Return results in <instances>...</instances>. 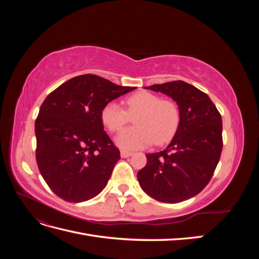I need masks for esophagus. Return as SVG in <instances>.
<instances>
[{
    "label": "esophagus",
    "mask_w": 259,
    "mask_h": 259,
    "mask_svg": "<svg viewBox=\"0 0 259 259\" xmlns=\"http://www.w3.org/2000/svg\"><path fill=\"white\" fill-rule=\"evenodd\" d=\"M132 154H133V152L127 151V150H122L121 151V156H122V158H128V156H131Z\"/></svg>",
    "instance_id": "obj_1"
}]
</instances>
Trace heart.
<instances>
[{"label":"heart","instance_id":"b5f03b06","mask_svg":"<svg viewBox=\"0 0 259 259\" xmlns=\"http://www.w3.org/2000/svg\"><path fill=\"white\" fill-rule=\"evenodd\" d=\"M126 110L115 101L104 106L100 117L112 133L119 132L135 116V127L123 130L115 142L123 149H139L152 143L163 145L173 137L180 121V109L174 100L161 99L150 92H138L125 99Z\"/></svg>","mask_w":259,"mask_h":259}]
</instances>
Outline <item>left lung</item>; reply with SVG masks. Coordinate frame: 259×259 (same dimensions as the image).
Instances as JSON below:
<instances>
[{
  "label": "left lung",
  "instance_id": "1",
  "mask_svg": "<svg viewBox=\"0 0 259 259\" xmlns=\"http://www.w3.org/2000/svg\"><path fill=\"white\" fill-rule=\"evenodd\" d=\"M146 89L173 98L180 109V121L166 149L146 154L138 182L155 200L183 202L200 193L213 177L223 150L222 115L205 93L184 81Z\"/></svg>",
  "mask_w": 259,
  "mask_h": 259
}]
</instances>
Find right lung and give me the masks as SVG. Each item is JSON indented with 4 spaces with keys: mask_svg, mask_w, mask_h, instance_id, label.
<instances>
[{
    "mask_svg": "<svg viewBox=\"0 0 259 259\" xmlns=\"http://www.w3.org/2000/svg\"><path fill=\"white\" fill-rule=\"evenodd\" d=\"M135 89L82 74L45 98L35 120V156L45 183L59 198L84 202L107 186L121 156L100 113L106 104Z\"/></svg>",
    "mask_w": 259,
    "mask_h": 259,
    "instance_id": "obj_1",
    "label": "right lung"
}]
</instances>
